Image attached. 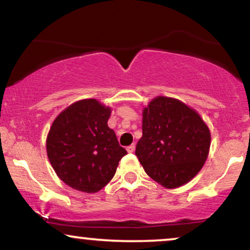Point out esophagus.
Segmentation results:
<instances>
[{
  "instance_id": "obj_1",
  "label": "esophagus",
  "mask_w": 250,
  "mask_h": 250,
  "mask_svg": "<svg viewBox=\"0 0 250 250\" xmlns=\"http://www.w3.org/2000/svg\"><path fill=\"white\" fill-rule=\"evenodd\" d=\"M126 149H127V151H128L129 153H132V152L134 151V150H135V145H131V146H128L127 148H126Z\"/></svg>"
}]
</instances>
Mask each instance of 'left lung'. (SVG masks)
Segmentation results:
<instances>
[{"mask_svg":"<svg viewBox=\"0 0 250 250\" xmlns=\"http://www.w3.org/2000/svg\"><path fill=\"white\" fill-rule=\"evenodd\" d=\"M209 146L207 125L183 102L158 97L143 110L135 155L146 173L163 187L173 189L189 182L204 166Z\"/></svg>","mask_w":250,"mask_h":250,"instance_id":"left-lung-1","label":"left lung"}]
</instances>
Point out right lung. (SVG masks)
Instances as JSON below:
<instances>
[{
	"label": "right lung",
	"instance_id": "add662e5",
	"mask_svg": "<svg viewBox=\"0 0 250 250\" xmlns=\"http://www.w3.org/2000/svg\"><path fill=\"white\" fill-rule=\"evenodd\" d=\"M110 112L95 99H86L64 109L51 126L47 157L59 179L75 190L98 192L127 153L107 124Z\"/></svg>",
	"mask_w": 250,
	"mask_h": 250
}]
</instances>
